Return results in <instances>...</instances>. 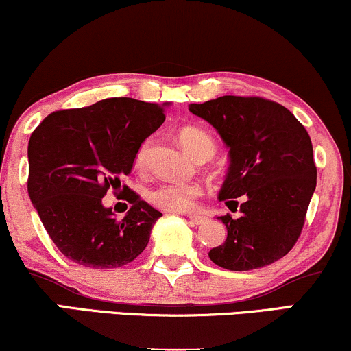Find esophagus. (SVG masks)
Wrapping results in <instances>:
<instances>
[{"instance_id":"esophagus-1","label":"esophagus","mask_w":351,"mask_h":351,"mask_svg":"<svg viewBox=\"0 0 351 351\" xmlns=\"http://www.w3.org/2000/svg\"><path fill=\"white\" fill-rule=\"evenodd\" d=\"M188 219H189V222L194 223V226H201V223L206 222V217L204 216H197V214H189Z\"/></svg>"}]
</instances>
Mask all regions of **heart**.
Here are the masks:
<instances>
[{"instance_id":"1","label":"heart","mask_w":351,"mask_h":351,"mask_svg":"<svg viewBox=\"0 0 351 351\" xmlns=\"http://www.w3.org/2000/svg\"><path fill=\"white\" fill-rule=\"evenodd\" d=\"M180 143L183 149L193 155L194 158H210L216 154V141L208 130L197 128V125H184L178 132ZM150 142H143L138 150L135 152L134 165L137 170H143L149 158ZM202 189L196 183H184V181H167V183L158 184L149 193V199L152 204L163 210H171V213H184L194 208V202L201 196Z\"/></svg>"}]
</instances>
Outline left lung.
Instances as JSON below:
<instances>
[{
  "mask_svg": "<svg viewBox=\"0 0 351 351\" xmlns=\"http://www.w3.org/2000/svg\"><path fill=\"white\" fill-rule=\"evenodd\" d=\"M189 111L208 121L229 147L230 167L219 199L242 213L239 219L217 217L227 239L209 258L230 271L282 258L301 235L317 183L307 130L289 109L256 96H221L189 104Z\"/></svg>",
  "mask_w": 351,
  "mask_h": 351,
  "instance_id": "8db88e82",
  "label": "left lung"
}]
</instances>
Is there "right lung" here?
Instances as JSON below:
<instances>
[{
    "mask_svg": "<svg viewBox=\"0 0 351 351\" xmlns=\"http://www.w3.org/2000/svg\"><path fill=\"white\" fill-rule=\"evenodd\" d=\"M165 104L132 98L49 114L29 138L27 191L45 230L69 260L88 268H119L145 250L162 213L124 186L130 204L117 221L104 208L121 189L135 152L165 121ZM128 209V206H125Z\"/></svg>",
    "mask_w": 351,
    "mask_h": 351,
    "instance_id": "1",
    "label": "right lung"
}]
</instances>
